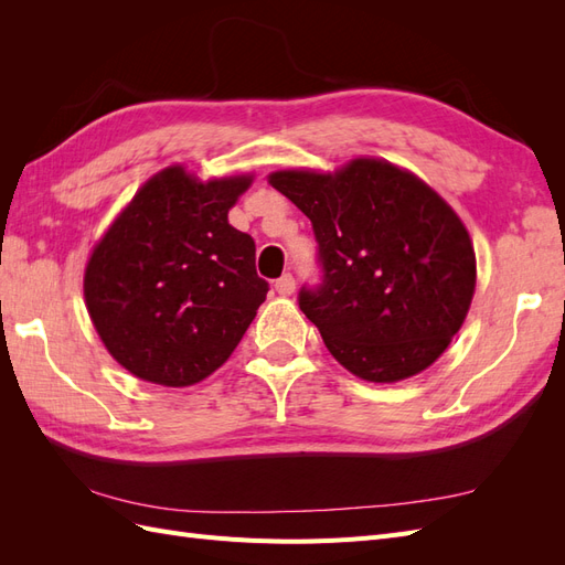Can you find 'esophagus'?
Instances as JSON below:
<instances>
[{"label": "esophagus", "instance_id": "34e87169", "mask_svg": "<svg viewBox=\"0 0 565 565\" xmlns=\"http://www.w3.org/2000/svg\"><path fill=\"white\" fill-rule=\"evenodd\" d=\"M295 287H297V282H295V278L289 276V273H285V276H280L278 280H276V292L278 295H282V297H289L295 292Z\"/></svg>", "mask_w": 565, "mask_h": 565}]
</instances>
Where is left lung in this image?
Returning a JSON list of instances; mask_svg holds the SVG:
<instances>
[{
  "label": "left lung",
  "instance_id": "obj_1",
  "mask_svg": "<svg viewBox=\"0 0 565 565\" xmlns=\"http://www.w3.org/2000/svg\"><path fill=\"white\" fill-rule=\"evenodd\" d=\"M268 183L311 218L320 285L299 309L355 377L401 382L429 367L467 318L471 237L450 204L386 160L334 174L285 169Z\"/></svg>",
  "mask_w": 565,
  "mask_h": 565
}]
</instances>
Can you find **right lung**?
I'll list each match as a JSON object with an SVG mask.
<instances>
[{"label": "right lung", "instance_id": "1", "mask_svg": "<svg viewBox=\"0 0 565 565\" xmlns=\"http://www.w3.org/2000/svg\"><path fill=\"white\" fill-rule=\"evenodd\" d=\"M249 183H202L167 167L94 247L84 301L100 341L134 377L191 386L241 344L268 292L256 276L252 235L228 224Z\"/></svg>", "mask_w": 565, "mask_h": 565}]
</instances>
